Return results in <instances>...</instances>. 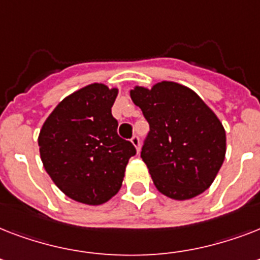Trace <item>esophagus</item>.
Here are the masks:
<instances>
[{
	"instance_id": "34e87169",
	"label": "esophagus",
	"mask_w": 260,
	"mask_h": 260,
	"mask_svg": "<svg viewBox=\"0 0 260 260\" xmlns=\"http://www.w3.org/2000/svg\"><path fill=\"white\" fill-rule=\"evenodd\" d=\"M131 143H132V144H134V147L135 148H136V151H140V139H139V136H136V135H135L134 138L131 139Z\"/></svg>"
}]
</instances>
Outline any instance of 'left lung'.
I'll use <instances>...</instances> for the list:
<instances>
[{
  "instance_id": "obj_1",
  "label": "left lung",
  "mask_w": 260,
  "mask_h": 260,
  "mask_svg": "<svg viewBox=\"0 0 260 260\" xmlns=\"http://www.w3.org/2000/svg\"><path fill=\"white\" fill-rule=\"evenodd\" d=\"M131 98L150 124L140 155L156 189L177 201L209 189L226 151L225 129L213 110L196 91L171 81L135 86Z\"/></svg>"
}]
</instances>
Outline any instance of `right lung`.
Masks as SVG:
<instances>
[{"label": "right lung", "instance_id": "1", "mask_svg": "<svg viewBox=\"0 0 260 260\" xmlns=\"http://www.w3.org/2000/svg\"><path fill=\"white\" fill-rule=\"evenodd\" d=\"M117 87L91 83L63 98L39 134L43 166L67 197L102 205L118 193L125 167L136 154L117 135L112 106Z\"/></svg>", "mask_w": 260, "mask_h": 260}]
</instances>
